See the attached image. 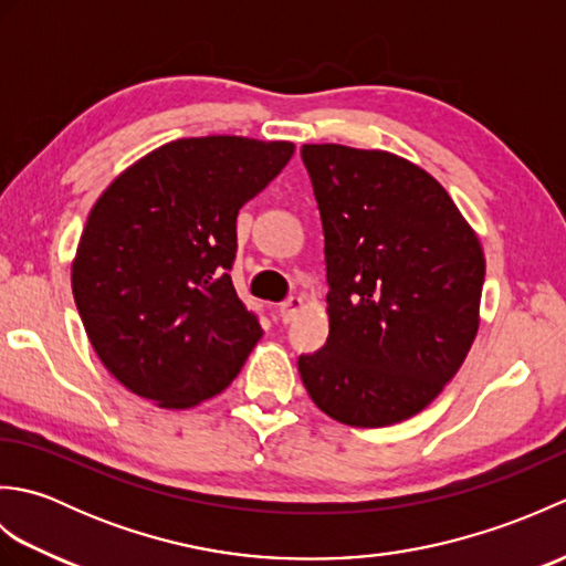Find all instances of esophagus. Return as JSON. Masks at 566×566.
Wrapping results in <instances>:
<instances>
[{"mask_svg": "<svg viewBox=\"0 0 566 566\" xmlns=\"http://www.w3.org/2000/svg\"><path fill=\"white\" fill-rule=\"evenodd\" d=\"M302 308H304V296H290V298H286V302L280 306L282 323L294 321L298 314H302Z\"/></svg>", "mask_w": 566, "mask_h": 566, "instance_id": "obj_1", "label": "esophagus"}]
</instances>
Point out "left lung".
I'll list each match as a JSON object with an SVG mask.
<instances>
[{"instance_id":"left-lung-1","label":"left lung","mask_w":566,"mask_h":566,"mask_svg":"<svg viewBox=\"0 0 566 566\" xmlns=\"http://www.w3.org/2000/svg\"><path fill=\"white\" fill-rule=\"evenodd\" d=\"M302 158L326 235L331 331L298 375L338 423H401L476 338L482 243L438 179L401 155L306 143Z\"/></svg>"}]
</instances>
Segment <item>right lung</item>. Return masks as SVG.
Masks as SVG:
<instances>
[{
	"label": "right lung",
	"mask_w": 566,
	"mask_h": 566,
	"mask_svg": "<svg viewBox=\"0 0 566 566\" xmlns=\"http://www.w3.org/2000/svg\"><path fill=\"white\" fill-rule=\"evenodd\" d=\"M294 143L177 138L128 165L90 211L70 280L102 365L160 408L221 394L262 338L231 270L243 203Z\"/></svg>",
	"instance_id": "right-lung-1"
}]
</instances>
